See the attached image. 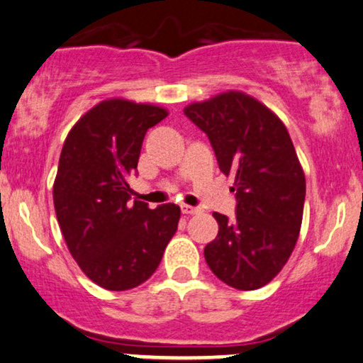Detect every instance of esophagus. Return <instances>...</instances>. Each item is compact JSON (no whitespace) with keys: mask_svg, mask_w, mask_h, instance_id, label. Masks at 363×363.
<instances>
[{"mask_svg":"<svg viewBox=\"0 0 363 363\" xmlns=\"http://www.w3.org/2000/svg\"><path fill=\"white\" fill-rule=\"evenodd\" d=\"M181 210H182V213H186V215H196V213H199V208L189 206V205H181Z\"/></svg>","mask_w":363,"mask_h":363,"instance_id":"34e87169","label":"esophagus"}]
</instances>
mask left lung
Masks as SVG:
<instances>
[{"instance_id": "8db88e82", "label": "left lung", "mask_w": 363, "mask_h": 363, "mask_svg": "<svg viewBox=\"0 0 363 363\" xmlns=\"http://www.w3.org/2000/svg\"><path fill=\"white\" fill-rule=\"evenodd\" d=\"M225 176H234L235 218L213 213L218 235L205 247L216 278L237 290L269 283L289 261L302 225L306 176L285 124L242 91L187 106Z\"/></svg>"}]
</instances>
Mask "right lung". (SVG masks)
I'll list each match as a JSON object with an SVG mask.
<instances>
[{
	"label": "right lung",
	"mask_w": 363,
	"mask_h": 363,
	"mask_svg": "<svg viewBox=\"0 0 363 363\" xmlns=\"http://www.w3.org/2000/svg\"><path fill=\"white\" fill-rule=\"evenodd\" d=\"M169 112L109 99L90 109L62 145L52 187L62 237L82 272L107 290L147 281L176 234L181 208L131 201L143 138Z\"/></svg>",
	"instance_id": "obj_1"
}]
</instances>
